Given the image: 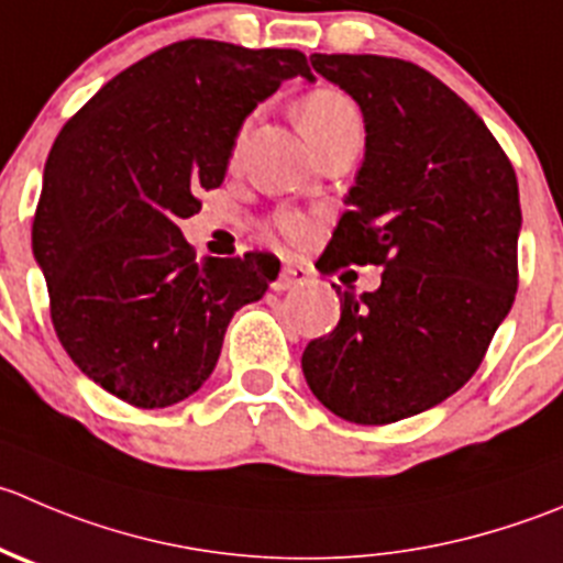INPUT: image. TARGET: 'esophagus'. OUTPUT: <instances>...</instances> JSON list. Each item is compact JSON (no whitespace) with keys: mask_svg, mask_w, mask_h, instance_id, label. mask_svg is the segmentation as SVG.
I'll return each mask as SVG.
<instances>
[{"mask_svg":"<svg viewBox=\"0 0 563 563\" xmlns=\"http://www.w3.org/2000/svg\"><path fill=\"white\" fill-rule=\"evenodd\" d=\"M310 277V272L305 269V266L299 264H283L280 275H277L275 280V291H288V288L299 286V283H305Z\"/></svg>","mask_w":563,"mask_h":563,"instance_id":"1","label":"esophagus"}]
</instances>
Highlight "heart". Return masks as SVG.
Returning <instances> with one entry per match:
<instances>
[{
	"instance_id": "heart-1",
	"label": "heart",
	"mask_w": 563,
	"mask_h": 563,
	"mask_svg": "<svg viewBox=\"0 0 563 563\" xmlns=\"http://www.w3.org/2000/svg\"><path fill=\"white\" fill-rule=\"evenodd\" d=\"M297 120H299V129H302L305 136L313 143V140H319V136L327 134V131L338 129V125L343 123H354V120H360V114H357V107H354L341 90L319 87V90L308 92V96L299 101ZM242 136L244 131L239 134V143H242ZM275 228L283 233V236L291 239V242H302L310 231L308 220L299 214H280L275 220Z\"/></svg>"
}]
</instances>
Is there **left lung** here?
Listing matches in <instances>:
<instances>
[{
	"mask_svg": "<svg viewBox=\"0 0 563 563\" xmlns=\"http://www.w3.org/2000/svg\"><path fill=\"white\" fill-rule=\"evenodd\" d=\"M316 74L357 101L365 159L316 269L382 266V286L341 297V321L302 352L313 396L382 427L460 390L517 294L520 192L484 120L420 65L313 54Z\"/></svg>",
	"mask_w": 563,
	"mask_h": 563,
	"instance_id": "obj_1",
	"label": "left lung"
}]
</instances>
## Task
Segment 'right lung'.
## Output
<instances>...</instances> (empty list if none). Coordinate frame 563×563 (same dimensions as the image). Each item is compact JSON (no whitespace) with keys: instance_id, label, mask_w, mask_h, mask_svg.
Wrapping results in <instances>:
<instances>
[{"instance_id":"right-lung-1","label":"right lung","mask_w":563,"mask_h":563,"mask_svg":"<svg viewBox=\"0 0 563 563\" xmlns=\"http://www.w3.org/2000/svg\"><path fill=\"white\" fill-rule=\"evenodd\" d=\"M297 48L170 43L109 79L57 134L32 220L59 343L96 385L143 409L192 396L242 305L280 272L272 253L195 261L178 222L225 181L244 118Z\"/></svg>"}]
</instances>
